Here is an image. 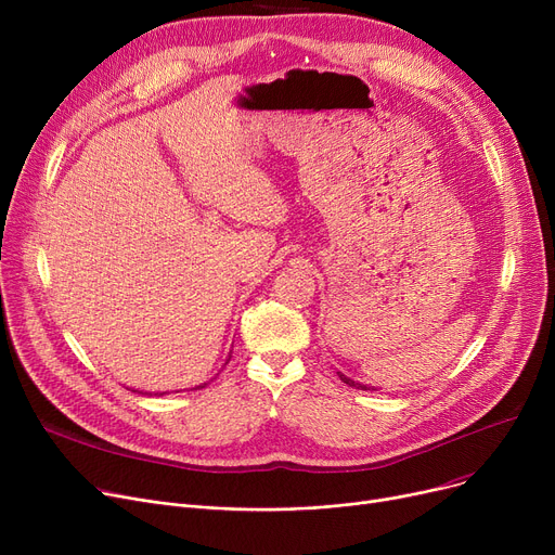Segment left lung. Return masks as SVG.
<instances>
[{"instance_id":"obj_1","label":"left lung","mask_w":555,"mask_h":555,"mask_svg":"<svg viewBox=\"0 0 555 555\" xmlns=\"http://www.w3.org/2000/svg\"><path fill=\"white\" fill-rule=\"evenodd\" d=\"M339 377H341V383H346L348 387H356V389H362V391H369L371 387L369 385H362V383H356V380H351V377H346L344 373H339ZM375 389V387H373Z\"/></svg>"}]
</instances>
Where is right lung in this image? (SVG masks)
I'll return each instance as SVG.
<instances>
[{
    "label": "right lung",
    "instance_id": "right-lung-1",
    "mask_svg": "<svg viewBox=\"0 0 555 555\" xmlns=\"http://www.w3.org/2000/svg\"><path fill=\"white\" fill-rule=\"evenodd\" d=\"M227 362H229V360H227ZM227 362H224V364H227ZM195 389H202V385H199V387H195Z\"/></svg>",
    "mask_w": 555,
    "mask_h": 555
}]
</instances>
